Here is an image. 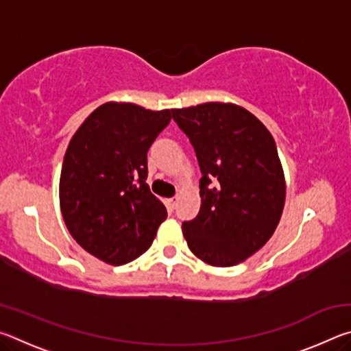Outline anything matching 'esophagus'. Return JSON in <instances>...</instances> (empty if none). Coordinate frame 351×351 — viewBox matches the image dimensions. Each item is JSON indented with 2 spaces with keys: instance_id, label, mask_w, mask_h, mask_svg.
Here are the masks:
<instances>
[{
  "instance_id": "esophagus-1",
  "label": "esophagus",
  "mask_w": 351,
  "mask_h": 351,
  "mask_svg": "<svg viewBox=\"0 0 351 351\" xmlns=\"http://www.w3.org/2000/svg\"><path fill=\"white\" fill-rule=\"evenodd\" d=\"M165 204H167V207L170 210H173L175 207H176V204H178V198L175 197V198H169L167 201H165Z\"/></svg>"
}]
</instances>
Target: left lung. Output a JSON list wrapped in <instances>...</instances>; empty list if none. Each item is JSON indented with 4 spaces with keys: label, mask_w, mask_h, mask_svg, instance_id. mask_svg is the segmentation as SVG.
<instances>
[{
    "label": "left lung",
    "mask_w": 351,
    "mask_h": 351,
    "mask_svg": "<svg viewBox=\"0 0 351 351\" xmlns=\"http://www.w3.org/2000/svg\"><path fill=\"white\" fill-rule=\"evenodd\" d=\"M173 119L203 173L199 213L182 224L190 251L218 268L239 265L268 243L285 207L287 182L274 138L235 104L175 108Z\"/></svg>",
    "instance_id": "left-lung-1"
}]
</instances>
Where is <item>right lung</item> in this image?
Here are the masks:
<instances>
[{
  "mask_svg": "<svg viewBox=\"0 0 351 351\" xmlns=\"http://www.w3.org/2000/svg\"><path fill=\"white\" fill-rule=\"evenodd\" d=\"M173 110L106 102L69 141L60 173V209L79 245L112 266L144 254L167 210L148 187L147 152Z\"/></svg>",
  "mask_w": 351,
  "mask_h": 351,
  "instance_id": "add662e5",
  "label": "right lung"
}]
</instances>
